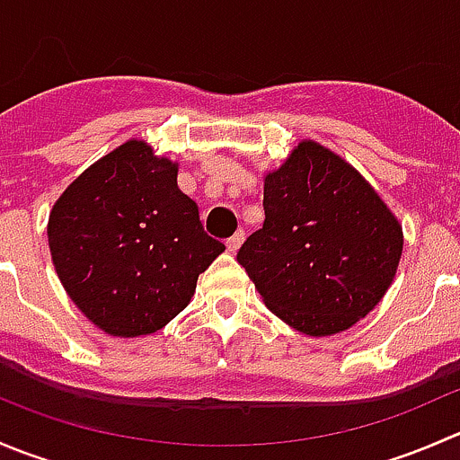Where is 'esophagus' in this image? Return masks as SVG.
<instances>
[{"instance_id": "esophagus-1", "label": "esophagus", "mask_w": 460, "mask_h": 460, "mask_svg": "<svg viewBox=\"0 0 460 460\" xmlns=\"http://www.w3.org/2000/svg\"><path fill=\"white\" fill-rule=\"evenodd\" d=\"M243 243H244V231L240 229V231H235V234L231 235L229 240H226V249H229L231 253H235V252H238L240 244H243Z\"/></svg>"}]
</instances>
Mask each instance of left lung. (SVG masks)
<instances>
[{"label":"left lung","mask_w":460,"mask_h":460,"mask_svg":"<svg viewBox=\"0 0 460 460\" xmlns=\"http://www.w3.org/2000/svg\"><path fill=\"white\" fill-rule=\"evenodd\" d=\"M264 225L238 262L267 307L298 332L332 336L365 318L396 276L402 231L378 193L316 142L264 180Z\"/></svg>","instance_id":"1"}]
</instances>
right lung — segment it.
Returning a JSON list of instances; mask_svg holds the SVG:
<instances>
[{"instance_id": "1", "label": "right lung", "mask_w": 460, "mask_h": 460, "mask_svg": "<svg viewBox=\"0 0 460 460\" xmlns=\"http://www.w3.org/2000/svg\"><path fill=\"white\" fill-rule=\"evenodd\" d=\"M49 247L64 289L111 336H144L178 316L225 244L178 189V166L131 140L55 202Z\"/></svg>"}]
</instances>
